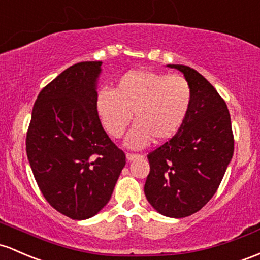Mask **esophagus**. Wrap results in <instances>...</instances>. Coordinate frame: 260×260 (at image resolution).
<instances>
[{"instance_id": "esophagus-1", "label": "esophagus", "mask_w": 260, "mask_h": 260, "mask_svg": "<svg viewBox=\"0 0 260 260\" xmlns=\"http://www.w3.org/2000/svg\"><path fill=\"white\" fill-rule=\"evenodd\" d=\"M125 156H127V160H128V161H132V160H135V159L139 158V156H141V155H138V154L127 153V154H125Z\"/></svg>"}]
</instances>
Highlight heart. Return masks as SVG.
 Wrapping results in <instances>:
<instances>
[{
  "instance_id": "1",
  "label": "heart",
  "mask_w": 260,
  "mask_h": 260,
  "mask_svg": "<svg viewBox=\"0 0 260 260\" xmlns=\"http://www.w3.org/2000/svg\"><path fill=\"white\" fill-rule=\"evenodd\" d=\"M191 102L192 90L184 76L131 70L117 80L112 91H100L96 108L105 129L115 139L123 137L135 115L136 125L125 144L138 149L152 138L162 142L175 136Z\"/></svg>"
}]
</instances>
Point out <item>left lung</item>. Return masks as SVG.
<instances>
[{"instance_id": "1", "label": "left lung", "mask_w": 260, "mask_h": 260, "mask_svg": "<svg viewBox=\"0 0 260 260\" xmlns=\"http://www.w3.org/2000/svg\"><path fill=\"white\" fill-rule=\"evenodd\" d=\"M192 90L186 119L175 136L148 154L144 185L149 204L161 215L182 218L201 210L216 193L233 156L231 116L224 100L201 74L169 64Z\"/></svg>"}]
</instances>
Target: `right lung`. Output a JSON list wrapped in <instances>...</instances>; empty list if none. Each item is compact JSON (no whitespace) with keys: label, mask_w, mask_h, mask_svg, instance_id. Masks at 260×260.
Here are the masks:
<instances>
[{"label":"right lung","mask_w":260,"mask_h":260,"mask_svg":"<svg viewBox=\"0 0 260 260\" xmlns=\"http://www.w3.org/2000/svg\"><path fill=\"white\" fill-rule=\"evenodd\" d=\"M102 61L68 68L39 92L25 139L27 156L43 196L73 219L95 216L110 201L125 155L99 118Z\"/></svg>","instance_id":"obj_1"}]
</instances>
